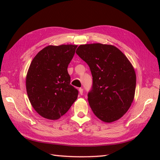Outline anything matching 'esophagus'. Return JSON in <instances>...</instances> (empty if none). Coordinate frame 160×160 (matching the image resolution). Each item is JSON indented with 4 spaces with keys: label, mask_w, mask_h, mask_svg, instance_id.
<instances>
[{
    "label": "esophagus",
    "mask_w": 160,
    "mask_h": 160,
    "mask_svg": "<svg viewBox=\"0 0 160 160\" xmlns=\"http://www.w3.org/2000/svg\"><path fill=\"white\" fill-rule=\"evenodd\" d=\"M79 93L80 95H82L83 94V89H82V88H79Z\"/></svg>",
    "instance_id": "esophagus-1"
}]
</instances>
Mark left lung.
<instances>
[{
    "label": "left lung",
    "instance_id": "1",
    "mask_svg": "<svg viewBox=\"0 0 160 160\" xmlns=\"http://www.w3.org/2000/svg\"><path fill=\"white\" fill-rule=\"evenodd\" d=\"M76 52L92 74L88 101L93 113L105 122L118 120L134 99L136 75L132 64L120 49L110 45H81Z\"/></svg>",
    "mask_w": 160,
    "mask_h": 160
}]
</instances>
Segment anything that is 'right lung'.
Returning a JSON list of instances; mask_svg holds the SVG:
<instances>
[{"label": "right lung", "instance_id": "1", "mask_svg": "<svg viewBox=\"0 0 160 160\" xmlns=\"http://www.w3.org/2000/svg\"><path fill=\"white\" fill-rule=\"evenodd\" d=\"M77 45H49L39 52L26 78L29 100L35 111L49 120H58L76 100L78 91L70 84L67 67Z\"/></svg>", "mask_w": 160, "mask_h": 160}]
</instances>
